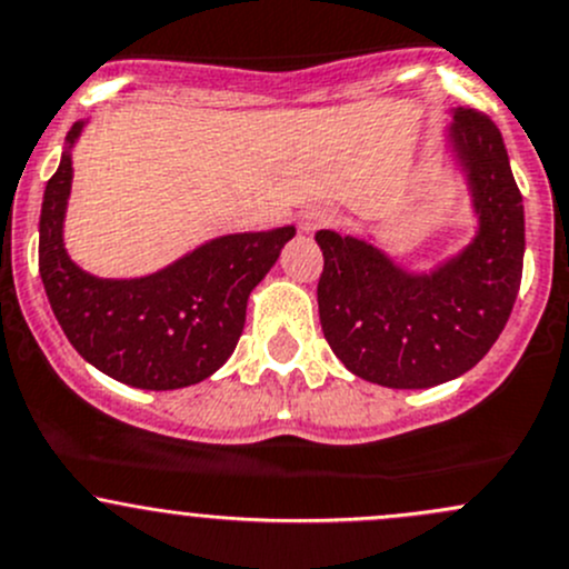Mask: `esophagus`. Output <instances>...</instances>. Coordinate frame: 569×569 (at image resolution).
<instances>
[{
  "label": "esophagus",
  "mask_w": 569,
  "mask_h": 569,
  "mask_svg": "<svg viewBox=\"0 0 569 569\" xmlns=\"http://www.w3.org/2000/svg\"><path fill=\"white\" fill-rule=\"evenodd\" d=\"M331 221H333V213L328 208H309V210H303V216H301V230L315 232V230H320V227L331 224Z\"/></svg>",
  "instance_id": "esophagus-1"
}]
</instances>
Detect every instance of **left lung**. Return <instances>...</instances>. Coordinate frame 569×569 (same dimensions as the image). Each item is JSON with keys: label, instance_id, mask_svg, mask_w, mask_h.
Listing matches in <instances>:
<instances>
[{"label": "left lung", "instance_id": "left-lung-1", "mask_svg": "<svg viewBox=\"0 0 569 569\" xmlns=\"http://www.w3.org/2000/svg\"><path fill=\"white\" fill-rule=\"evenodd\" d=\"M449 142L479 232L430 273H408L372 243L320 230V326L337 359L389 389H430L468 372L499 339L523 273V199L488 114L455 109Z\"/></svg>", "mask_w": 569, "mask_h": 569}]
</instances>
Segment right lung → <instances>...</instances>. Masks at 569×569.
I'll return each mask as SVG.
<instances>
[{
    "label": "right lung",
    "instance_id": "add662e5",
    "mask_svg": "<svg viewBox=\"0 0 569 569\" xmlns=\"http://www.w3.org/2000/svg\"><path fill=\"white\" fill-rule=\"evenodd\" d=\"M68 133L60 169L46 183L38 266L54 318L84 361L137 389H183L210 378L236 350L249 292L277 262L296 227L238 232L202 243L142 279H98L81 271L62 243L70 194Z\"/></svg>",
    "mask_w": 569,
    "mask_h": 569
}]
</instances>
